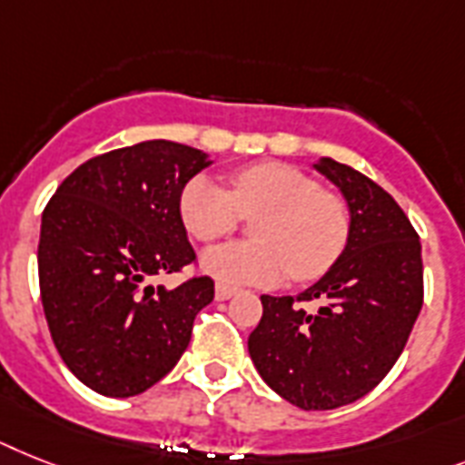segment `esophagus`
<instances>
[{"label": "esophagus", "instance_id": "34e87169", "mask_svg": "<svg viewBox=\"0 0 465 465\" xmlns=\"http://www.w3.org/2000/svg\"><path fill=\"white\" fill-rule=\"evenodd\" d=\"M235 287L232 285H225V282H216V299L218 302H225V299L235 297Z\"/></svg>", "mask_w": 465, "mask_h": 465}]
</instances>
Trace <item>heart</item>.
Masks as SVG:
<instances>
[{
    "instance_id": "1",
    "label": "heart",
    "mask_w": 465,
    "mask_h": 465,
    "mask_svg": "<svg viewBox=\"0 0 465 465\" xmlns=\"http://www.w3.org/2000/svg\"><path fill=\"white\" fill-rule=\"evenodd\" d=\"M180 216L199 242L228 237L242 216H259L254 242L204 252L202 268L225 285H275L323 275L349 240V206L313 175L282 161H261L230 175V192L199 175L180 194Z\"/></svg>"
}]
</instances>
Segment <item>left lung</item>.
Here are the masks:
<instances>
[{"label": "left lung", "instance_id": "1", "mask_svg": "<svg viewBox=\"0 0 465 465\" xmlns=\"http://www.w3.org/2000/svg\"><path fill=\"white\" fill-rule=\"evenodd\" d=\"M313 168L342 192L349 240L304 292L261 297L247 347L273 392L304 411H328L361 399L397 363L423 306V259L416 230L382 187L328 156ZM313 298L322 302L313 314L298 306Z\"/></svg>", "mask_w": 465, "mask_h": 465}]
</instances>
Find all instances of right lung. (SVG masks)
Here are the masks:
<instances>
[{"label": "right lung", "instance_id": "right-lung-1", "mask_svg": "<svg viewBox=\"0 0 465 465\" xmlns=\"http://www.w3.org/2000/svg\"><path fill=\"white\" fill-rule=\"evenodd\" d=\"M211 163L168 140L114 149L75 168L42 213L45 318L68 371L97 394L135 397L171 373L213 299L206 275L152 285L194 261L180 194Z\"/></svg>", "mask_w": 465, "mask_h": 465}]
</instances>
